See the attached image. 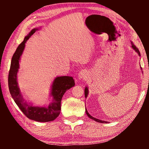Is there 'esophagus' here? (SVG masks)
<instances>
[{"instance_id":"34e87169","label":"esophagus","mask_w":149,"mask_h":149,"mask_svg":"<svg viewBox=\"0 0 149 149\" xmlns=\"http://www.w3.org/2000/svg\"><path fill=\"white\" fill-rule=\"evenodd\" d=\"M88 76V72L86 70H81L78 73V77L79 79H85Z\"/></svg>"}]
</instances>
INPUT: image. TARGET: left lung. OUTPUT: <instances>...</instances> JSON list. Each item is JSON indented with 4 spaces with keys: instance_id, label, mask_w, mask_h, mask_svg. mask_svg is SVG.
Returning <instances> with one entry per match:
<instances>
[{
    "instance_id": "obj_1",
    "label": "left lung",
    "mask_w": 149,
    "mask_h": 149,
    "mask_svg": "<svg viewBox=\"0 0 149 149\" xmlns=\"http://www.w3.org/2000/svg\"><path fill=\"white\" fill-rule=\"evenodd\" d=\"M131 47H132V48L135 51V52L137 53V54H138V56H140V52H139V50H138V49L136 47V46L134 44V42H132L131 41ZM140 68H141V67H140ZM141 70H142V68H141ZM88 94H89V89H88V87H85V97H87V95H88ZM85 112H86V114H87V115L88 116V117L90 118L91 119H93V120H94V121H97V122H99V123H108L107 121H102V120H100V119H96V118H95V117H92V116H91L90 115H89V113H88V112H87V109H85Z\"/></svg>"
}]
</instances>
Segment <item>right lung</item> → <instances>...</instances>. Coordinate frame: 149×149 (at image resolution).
<instances>
[{
  "instance_id": "right-lung-1",
  "label": "right lung",
  "mask_w": 149,
  "mask_h": 149,
  "mask_svg": "<svg viewBox=\"0 0 149 149\" xmlns=\"http://www.w3.org/2000/svg\"><path fill=\"white\" fill-rule=\"evenodd\" d=\"M39 28H34L25 36L23 42L17 47L11 59V66L8 77V84L10 93L24 115L28 119L38 122L52 121L58 117L61 110V101L65 92L74 87V80L72 77H56L53 81L50 91V97H52L51 103L48 106H34L24 98L17 83V72L19 68V62L26 42L34 32Z\"/></svg>"
}]
</instances>
